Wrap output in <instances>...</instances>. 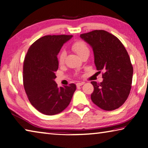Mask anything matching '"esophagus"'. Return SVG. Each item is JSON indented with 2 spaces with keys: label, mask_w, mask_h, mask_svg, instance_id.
I'll use <instances>...</instances> for the list:
<instances>
[{
  "label": "esophagus",
  "mask_w": 148,
  "mask_h": 148,
  "mask_svg": "<svg viewBox=\"0 0 148 148\" xmlns=\"http://www.w3.org/2000/svg\"><path fill=\"white\" fill-rule=\"evenodd\" d=\"M85 84V82H78V83L76 84V86L77 87H79V86H82V85H84Z\"/></svg>",
  "instance_id": "esophagus-1"
}]
</instances>
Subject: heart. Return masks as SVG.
<instances>
[{
  "label": "heart",
  "mask_w": 148,
  "mask_h": 148,
  "mask_svg": "<svg viewBox=\"0 0 148 148\" xmlns=\"http://www.w3.org/2000/svg\"><path fill=\"white\" fill-rule=\"evenodd\" d=\"M71 48L78 55L79 57L82 56L84 54H89V49L88 46H87L86 44L83 41H76L74 42L72 44ZM65 56H66V53L64 51H61L60 52L58 57L59 62L60 64H62L64 62Z\"/></svg>",
  "instance_id": "obj_1"
}]
</instances>
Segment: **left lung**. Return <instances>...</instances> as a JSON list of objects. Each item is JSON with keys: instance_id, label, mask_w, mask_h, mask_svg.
Here are the masks:
<instances>
[{"instance_id": "8db88e82", "label": "left lung", "mask_w": 148, "mask_h": 148, "mask_svg": "<svg viewBox=\"0 0 148 148\" xmlns=\"http://www.w3.org/2000/svg\"><path fill=\"white\" fill-rule=\"evenodd\" d=\"M92 47L98 72L103 70V80L91 82L92 102L101 109L111 111L124 104L131 88L133 68L126 49L114 35L103 30L80 34Z\"/></svg>"}]
</instances>
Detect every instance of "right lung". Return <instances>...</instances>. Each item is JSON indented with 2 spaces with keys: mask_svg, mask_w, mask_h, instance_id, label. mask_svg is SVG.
<instances>
[{
  "mask_svg": "<svg viewBox=\"0 0 148 148\" xmlns=\"http://www.w3.org/2000/svg\"><path fill=\"white\" fill-rule=\"evenodd\" d=\"M72 35H47L37 40L23 62V85L31 104L47 116L61 113L69 106L76 86L59 87L55 79L59 67L57 55Z\"/></svg>",
  "mask_w": 148,
  "mask_h": 148,
  "instance_id": "1",
  "label": "right lung"
}]
</instances>
